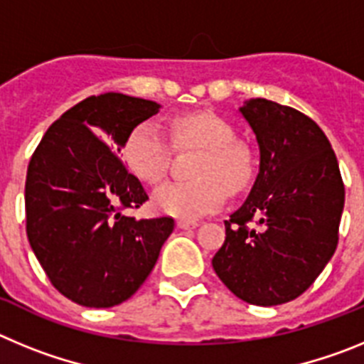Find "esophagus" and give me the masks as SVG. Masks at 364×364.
I'll return each mask as SVG.
<instances>
[{
	"instance_id": "obj_1",
	"label": "esophagus",
	"mask_w": 364,
	"mask_h": 364,
	"mask_svg": "<svg viewBox=\"0 0 364 364\" xmlns=\"http://www.w3.org/2000/svg\"><path fill=\"white\" fill-rule=\"evenodd\" d=\"M176 226H178L180 230H195V228H198V222L197 220H184V218H180V220L176 222Z\"/></svg>"
}]
</instances>
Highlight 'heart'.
I'll return each instance as SVG.
<instances>
[{
    "instance_id": "obj_1",
    "label": "heart",
    "mask_w": 364,
    "mask_h": 364,
    "mask_svg": "<svg viewBox=\"0 0 364 364\" xmlns=\"http://www.w3.org/2000/svg\"><path fill=\"white\" fill-rule=\"evenodd\" d=\"M233 125L210 111L191 112L173 120L176 147H198L189 182H167L153 195L159 211L176 218H198L218 210L228 193H240L253 182L257 160L252 147L235 140ZM125 162L147 184H159L167 175L171 146L159 124L147 120L129 133L124 146Z\"/></svg>"
}]
</instances>
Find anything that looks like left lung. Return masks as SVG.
<instances>
[{"mask_svg": "<svg viewBox=\"0 0 364 364\" xmlns=\"http://www.w3.org/2000/svg\"><path fill=\"white\" fill-rule=\"evenodd\" d=\"M239 112L257 138L259 173L224 222L211 264L239 299L275 306L304 294L332 259L345 186L326 134L306 114L266 98L246 100Z\"/></svg>", "mask_w": 364, "mask_h": 364, "instance_id": "1", "label": "left lung"}]
</instances>
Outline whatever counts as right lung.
Masks as SVG:
<instances>
[{
	"instance_id": "right-lung-1",
	"label": "right lung",
	"mask_w": 364,
	"mask_h": 364,
	"mask_svg": "<svg viewBox=\"0 0 364 364\" xmlns=\"http://www.w3.org/2000/svg\"><path fill=\"white\" fill-rule=\"evenodd\" d=\"M162 105L122 92L89 96L50 125L25 182L27 237L53 286L87 308H111L144 284L173 233L169 217L136 220L147 193L118 159Z\"/></svg>"
}]
</instances>
